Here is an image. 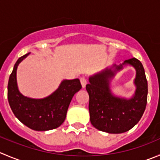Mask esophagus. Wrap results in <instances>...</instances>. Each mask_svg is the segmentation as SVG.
Returning <instances> with one entry per match:
<instances>
[{
  "instance_id": "esophagus-1",
  "label": "esophagus",
  "mask_w": 160,
  "mask_h": 160,
  "mask_svg": "<svg viewBox=\"0 0 160 160\" xmlns=\"http://www.w3.org/2000/svg\"><path fill=\"white\" fill-rule=\"evenodd\" d=\"M80 83H81L82 88H84L85 87H86L87 80H86V79H85V77H80Z\"/></svg>"
}]
</instances>
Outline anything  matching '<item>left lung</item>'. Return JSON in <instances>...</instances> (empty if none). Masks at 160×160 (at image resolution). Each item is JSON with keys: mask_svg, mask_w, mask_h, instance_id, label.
I'll list each match as a JSON object with an SVG mask.
<instances>
[{"mask_svg": "<svg viewBox=\"0 0 160 160\" xmlns=\"http://www.w3.org/2000/svg\"><path fill=\"white\" fill-rule=\"evenodd\" d=\"M126 65L132 66L136 70L134 81L136 89L129 99L116 96L111 90V80ZM86 90L89 94L91 124L103 132L121 134L128 131L138 123L145 110L148 83L143 66L135 58L118 66H108L89 77Z\"/></svg>", "mask_w": 160, "mask_h": 160, "instance_id": "1", "label": "left lung"}]
</instances>
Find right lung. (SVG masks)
Here are the masks:
<instances>
[{
  "label": "right lung",
  "mask_w": 160,
  "mask_h": 160,
  "mask_svg": "<svg viewBox=\"0 0 160 160\" xmlns=\"http://www.w3.org/2000/svg\"><path fill=\"white\" fill-rule=\"evenodd\" d=\"M30 53L17 60L9 77L8 99L14 115L30 129L46 131L61 126L66 117L72 97L82 88L79 79L63 80L58 88L50 95L43 98L24 96L17 84L16 72L19 63Z\"/></svg>",
  "instance_id": "obj_1"
}]
</instances>
